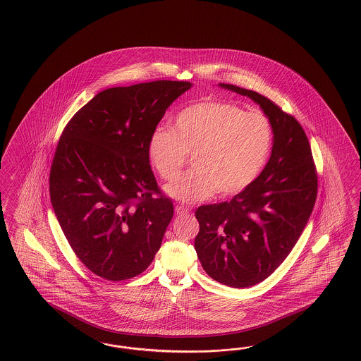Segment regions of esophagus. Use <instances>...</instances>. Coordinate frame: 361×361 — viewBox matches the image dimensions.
Listing matches in <instances>:
<instances>
[{"mask_svg": "<svg viewBox=\"0 0 361 361\" xmlns=\"http://www.w3.org/2000/svg\"><path fill=\"white\" fill-rule=\"evenodd\" d=\"M176 214L177 215H185L189 213V209L183 205H177L175 207Z\"/></svg>", "mask_w": 361, "mask_h": 361, "instance_id": "1", "label": "esophagus"}]
</instances>
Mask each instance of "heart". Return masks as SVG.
<instances>
[{
	"instance_id": "heart-1",
	"label": "heart",
	"mask_w": 361,
	"mask_h": 361,
	"mask_svg": "<svg viewBox=\"0 0 361 361\" xmlns=\"http://www.w3.org/2000/svg\"><path fill=\"white\" fill-rule=\"evenodd\" d=\"M273 131L260 113H244L224 101H201L175 118L172 130L157 128L148 156L157 175L172 181L192 155L193 169L166 188L168 195L197 204L212 195H238L251 185L268 160Z\"/></svg>"
}]
</instances>
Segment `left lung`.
I'll return each mask as SVG.
<instances>
[{"label": "left lung", "instance_id": "1", "mask_svg": "<svg viewBox=\"0 0 361 361\" xmlns=\"http://www.w3.org/2000/svg\"><path fill=\"white\" fill-rule=\"evenodd\" d=\"M219 87L263 109L272 126V154L259 177L231 201L195 210V248L215 281L248 288L269 277L290 254L315 205L318 177L310 143L295 118L257 92Z\"/></svg>", "mask_w": 361, "mask_h": 361}]
</instances>
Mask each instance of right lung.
Segmentation results:
<instances>
[{"instance_id": "obj_1", "label": "right lung", "mask_w": 361, "mask_h": 361, "mask_svg": "<svg viewBox=\"0 0 361 361\" xmlns=\"http://www.w3.org/2000/svg\"><path fill=\"white\" fill-rule=\"evenodd\" d=\"M192 87L159 80L99 92L71 118L49 171L54 212L89 271L122 281L146 271L173 216L148 143L169 105Z\"/></svg>"}]
</instances>
